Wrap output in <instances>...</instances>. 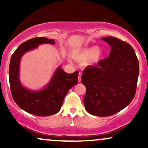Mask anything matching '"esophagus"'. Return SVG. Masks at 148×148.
I'll return each mask as SVG.
<instances>
[{"instance_id": "obj_1", "label": "esophagus", "mask_w": 148, "mask_h": 148, "mask_svg": "<svg viewBox=\"0 0 148 148\" xmlns=\"http://www.w3.org/2000/svg\"><path fill=\"white\" fill-rule=\"evenodd\" d=\"M81 76H82V73L79 72V75H78V79H79V82H81Z\"/></svg>"}]
</instances>
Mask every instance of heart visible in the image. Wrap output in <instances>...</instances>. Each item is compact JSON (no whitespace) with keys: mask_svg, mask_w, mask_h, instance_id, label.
<instances>
[{"mask_svg":"<svg viewBox=\"0 0 148 148\" xmlns=\"http://www.w3.org/2000/svg\"><path fill=\"white\" fill-rule=\"evenodd\" d=\"M103 51L97 47H92L76 51L73 53V58L80 62L90 60L91 62H97L100 59Z\"/></svg>","mask_w":148,"mask_h":148,"instance_id":"b5f03b06","label":"heart"}]
</instances>
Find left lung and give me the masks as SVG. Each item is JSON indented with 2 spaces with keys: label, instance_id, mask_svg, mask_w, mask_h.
Segmentation results:
<instances>
[{
  "label": "left lung",
  "instance_id": "8db88e82",
  "mask_svg": "<svg viewBox=\"0 0 148 148\" xmlns=\"http://www.w3.org/2000/svg\"><path fill=\"white\" fill-rule=\"evenodd\" d=\"M101 40L111 47L110 56L95 66L83 71L86 86L84 106L90 114L110 116L128 106L134 99L139 74L138 60L134 49L116 37Z\"/></svg>",
  "mask_w": 148,
  "mask_h": 148
}]
</instances>
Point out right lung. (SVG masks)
I'll return each mask as SVG.
<instances>
[{
    "mask_svg": "<svg viewBox=\"0 0 148 148\" xmlns=\"http://www.w3.org/2000/svg\"><path fill=\"white\" fill-rule=\"evenodd\" d=\"M42 44L54 45L55 41L46 37H35L22 43L16 49L10 60L9 80L12 96L16 104L28 113L44 117L56 114L60 111L69 89L78 84L79 72L67 74L59 66L43 89L31 90L23 87L19 79L21 57Z\"/></svg>",
    "mask_w": 148,
    "mask_h": 148,
    "instance_id": "right-lung-1",
    "label": "right lung"
}]
</instances>
